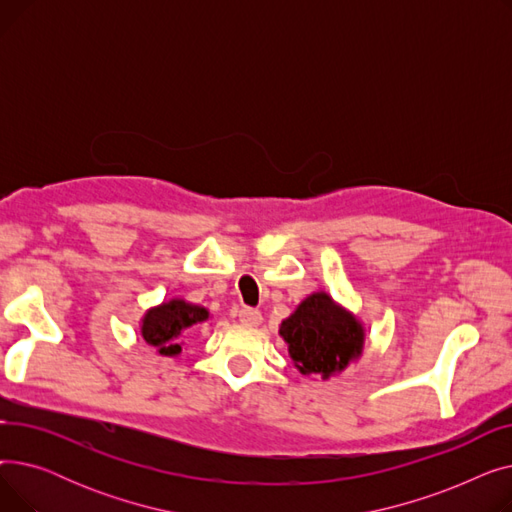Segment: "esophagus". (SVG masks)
Masks as SVG:
<instances>
[{
  "mask_svg": "<svg viewBox=\"0 0 512 512\" xmlns=\"http://www.w3.org/2000/svg\"><path fill=\"white\" fill-rule=\"evenodd\" d=\"M238 319H240V324H245V326H251V328H257L259 324H261V311H257V309H251V307H242L240 311H238Z\"/></svg>",
  "mask_w": 512,
  "mask_h": 512,
  "instance_id": "obj_1",
  "label": "esophagus"
}]
</instances>
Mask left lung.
Masks as SVG:
<instances>
[{"mask_svg": "<svg viewBox=\"0 0 512 512\" xmlns=\"http://www.w3.org/2000/svg\"><path fill=\"white\" fill-rule=\"evenodd\" d=\"M280 336L288 344L292 365L324 382L359 361L365 348L363 321L326 290L305 297L280 324Z\"/></svg>", "mask_w": 512, "mask_h": 512, "instance_id": "obj_1", "label": "left lung"}]
</instances>
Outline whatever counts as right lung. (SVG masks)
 <instances>
[{"label":"right lung","instance_id":"add662e5","mask_svg":"<svg viewBox=\"0 0 512 512\" xmlns=\"http://www.w3.org/2000/svg\"><path fill=\"white\" fill-rule=\"evenodd\" d=\"M209 317L207 307L172 297L155 307H149L139 321V330L143 340L153 346L161 357H178L184 346V334L203 324Z\"/></svg>","mask_w":512,"mask_h":512}]
</instances>
